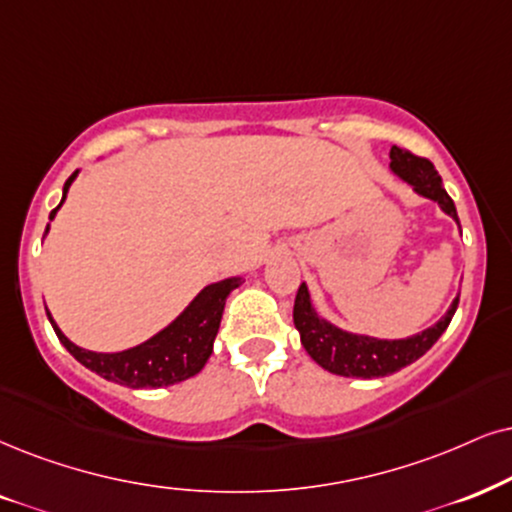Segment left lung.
I'll return each mask as SVG.
<instances>
[{
    "instance_id": "obj_1",
    "label": "left lung",
    "mask_w": 512,
    "mask_h": 512,
    "mask_svg": "<svg viewBox=\"0 0 512 512\" xmlns=\"http://www.w3.org/2000/svg\"><path fill=\"white\" fill-rule=\"evenodd\" d=\"M390 172L397 174L401 181L411 186L418 196L432 200L439 205L444 215H449L458 224L456 205L444 191L442 177H439L435 165L430 160L418 158L404 148L392 146L390 151ZM458 307V295L446 309V314L430 328L420 331L409 338H373V335L352 333L345 328L335 326L328 319L316 312L312 304V295H309L307 283H302L297 290L295 307H293V321L295 328L300 331L302 347L321 368L328 373L345 375V378H383L394 371H401L404 366L413 364V361L423 357L435 342L442 338V333L449 328L451 319H454Z\"/></svg>"
}]
</instances>
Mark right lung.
Listing matches in <instances>:
<instances>
[{"label":"right lung","instance_id":"right-lung-1","mask_svg":"<svg viewBox=\"0 0 512 512\" xmlns=\"http://www.w3.org/2000/svg\"><path fill=\"white\" fill-rule=\"evenodd\" d=\"M77 174H80V170L70 174L66 184H63V198L51 210L49 222L61 210V205L66 203L68 189L73 186ZM47 234L49 224L44 229V236ZM241 283V276H231L224 278V281L210 283V286H205L193 297L189 307L177 319L167 323L163 331L151 335L141 345L122 349V352H92V349L75 345L73 340H68L63 335L51 312H47V316L51 326H54L58 340H61V345L84 368H89V371L111 380V383L134 387V390H141V387H167L181 383V380H189L203 371L205 361L212 354V345H215L226 297H229L231 290L241 286Z\"/></svg>","mask_w":512,"mask_h":512}]
</instances>
